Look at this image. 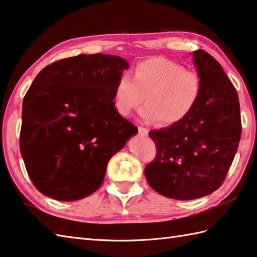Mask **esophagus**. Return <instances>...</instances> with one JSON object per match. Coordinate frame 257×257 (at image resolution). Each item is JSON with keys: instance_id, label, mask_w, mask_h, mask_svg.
<instances>
[{"instance_id": "1", "label": "esophagus", "mask_w": 257, "mask_h": 257, "mask_svg": "<svg viewBox=\"0 0 257 257\" xmlns=\"http://www.w3.org/2000/svg\"><path fill=\"white\" fill-rule=\"evenodd\" d=\"M139 134H140L141 136H148L149 130H146V128L142 127V126H139Z\"/></svg>"}]
</instances>
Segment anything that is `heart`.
I'll use <instances>...</instances> for the list:
<instances>
[{
  "label": "heart",
  "mask_w": 257,
  "mask_h": 257,
  "mask_svg": "<svg viewBox=\"0 0 257 257\" xmlns=\"http://www.w3.org/2000/svg\"><path fill=\"white\" fill-rule=\"evenodd\" d=\"M202 78L197 72L185 70L165 57H152L136 64L133 78L119 76L114 87L117 112L127 116L142 102L144 122L161 121L166 126L179 124L190 115L202 95Z\"/></svg>",
  "instance_id": "1"
}]
</instances>
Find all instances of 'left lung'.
Returning <instances> with one entry per match:
<instances>
[{
	"mask_svg": "<svg viewBox=\"0 0 257 257\" xmlns=\"http://www.w3.org/2000/svg\"><path fill=\"white\" fill-rule=\"evenodd\" d=\"M202 78L196 107L179 124L152 130L155 160L145 167L150 186L174 200H195L222 185L242 134L237 92L219 63L204 50L193 52Z\"/></svg>",
	"mask_w": 257,
	"mask_h": 257,
	"instance_id": "8db88e82",
	"label": "left lung"
}]
</instances>
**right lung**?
Returning <instances> with one entry per match:
<instances>
[{
	"label": "right lung",
	"instance_id": "1",
	"mask_svg": "<svg viewBox=\"0 0 257 257\" xmlns=\"http://www.w3.org/2000/svg\"><path fill=\"white\" fill-rule=\"evenodd\" d=\"M126 60L80 54L45 66L26 92L20 150L31 181L46 196L77 201L102 185L108 161L138 127L114 104Z\"/></svg>",
	"mask_w": 257,
	"mask_h": 257
}]
</instances>
